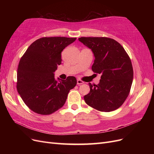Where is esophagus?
<instances>
[{
  "instance_id": "34e87169",
  "label": "esophagus",
  "mask_w": 154,
  "mask_h": 154,
  "mask_svg": "<svg viewBox=\"0 0 154 154\" xmlns=\"http://www.w3.org/2000/svg\"><path fill=\"white\" fill-rule=\"evenodd\" d=\"M83 83H84V82H83L82 80L78 79L77 80V84L78 85H81V84H83Z\"/></svg>"
}]
</instances>
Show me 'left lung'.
I'll use <instances>...</instances> for the list:
<instances>
[{"label": "left lung", "mask_w": 154, "mask_h": 154, "mask_svg": "<svg viewBox=\"0 0 154 154\" xmlns=\"http://www.w3.org/2000/svg\"><path fill=\"white\" fill-rule=\"evenodd\" d=\"M94 55L93 72L101 74L97 85L90 86L84 96L85 103L101 112L118 109L128 97L133 81V67L129 56L117 41L106 37L78 38Z\"/></svg>", "instance_id": "8db88e82"}]
</instances>
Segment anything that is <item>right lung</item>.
I'll return each mask as SVG.
<instances>
[{
  "instance_id": "obj_1",
  "label": "right lung",
  "mask_w": 154,
  "mask_h": 154,
  "mask_svg": "<svg viewBox=\"0 0 154 154\" xmlns=\"http://www.w3.org/2000/svg\"><path fill=\"white\" fill-rule=\"evenodd\" d=\"M76 38L43 37L32 43L17 69V88L22 100L35 112L49 115L63 106L69 91L76 86L74 76L54 78L62 63V51Z\"/></svg>"
}]
</instances>
